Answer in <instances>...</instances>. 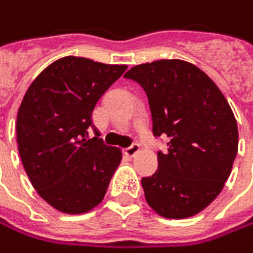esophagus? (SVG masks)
Masks as SVG:
<instances>
[{"instance_id": "1", "label": "esophagus", "mask_w": 253, "mask_h": 253, "mask_svg": "<svg viewBox=\"0 0 253 253\" xmlns=\"http://www.w3.org/2000/svg\"><path fill=\"white\" fill-rule=\"evenodd\" d=\"M139 153V145L138 144H132L130 147H127V148H124L123 150V154L124 156H127V157H133L135 154H138Z\"/></svg>"}]
</instances>
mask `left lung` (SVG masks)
Here are the masks:
<instances>
[{"label": "left lung", "mask_w": 253, "mask_h": 253, "mask_svg": "<svg viewBox=\"0 0 253 253\" xmlns=\"http://www.w3.org/2000/svg\"><path fill=\"white\" fill-rule=\"evenodd\" d=\"M124 77L145 90L154 136L168 138L156 173L142 178L148 205L172 219L199 213L221 193L237 156L227 99L202 69L178 59L142 63Z\"/></svg>", "instance_id": "left-lung-1"}]
</instances>
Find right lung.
<instances>
[{"instance_id":"1","label":"right lung","mask_w":253,"mask_h":253,"mask_svg":"<svg viewBox=\"0 0 253 253\" xmlns=\"http://www.w3.org/2000/svg\"><path fill=\"white\" fill-rule=\"evenodd\" d=\"M127 69L66 56L29 85L17 112V145L37 193L63 213L97 206L121 162V151L88 139L91 112L102 94Z\"/></svg>"}]
</instances>
